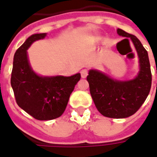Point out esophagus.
I'll use <instances>...</instances> for the list:
<instances>
[{
	"mask_svg": "<svg viewBox=\"0 0 157 157\" xmlns=\"http://www.w3.org/2000/svg\"><path fill=\"white\" fill-rule=\"evenodd\" d=\"M88 75V71L86 69H83L81 71V75H82V78H86Z\"/></svg>",
	"mask_w": 157,
	"mask_h": 157,
	"instance_id": "obj_1",
	"label": "esophagus"
}]
</instances>
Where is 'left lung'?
<instances>
[{
	"label": "left lung",
	"mask_w": 157,
	"mask_h": 157,
	"mask_svg": "<svg viewBox=\"0 0 157 157\" xmlns=\"http://www.w3.org/2000/svg\"><path fill=\"white\" fill-rule=\"evenodd\" d=\"M119 35L130 38L140 58V72L131 81H116L91 70L86 77L96 108L105 117L124 118L133 115L142 106L151 87L148 53L135 35L118 29ZM157 73V71H156Z\"/></svg>",
	"instance_id": "obj_1"
}]
</instances>
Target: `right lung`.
I'll list each match as a JSON object with an SVG mask.
<instances>
[{
    "label": "right lung",
    "instance_id": "obj_1",
    "mask_svg": "<svg viewBox=\"0 0 157 157\" xmlns=\"http://www.w3.org/2000/svg\"><path fill=\"white\" fill-rule=\"evenodd\" d=\"M46 33L30 36L16 51L11 85L16 102L25 112L38 120H51L63 114L70 96L81 79L77 73L71 76H39L30 67L27 49Z\"/></svg>",
    "mask_w": 157,
    "mask_h": 157
}]
</instances>
